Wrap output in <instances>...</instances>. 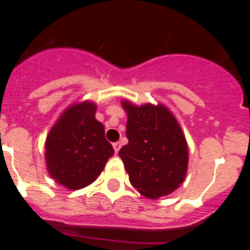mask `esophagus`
<instances>
[{"mask_svg": "<svg viewBox=\"0 0 250 250\" xmlns=\"http://www.w3.org/2000/svg\"><path fill=\"white\" fill-rule=\"evenodd\" d=\"M112 146H114L115 152H116V154H118L119 150H120V147H121V144H120V143H114V144H112Z\"/></svg>", "mask_w": 250, "mask_h": 250, "instance_id": "1", "label": "esophagus"}]
</instances>
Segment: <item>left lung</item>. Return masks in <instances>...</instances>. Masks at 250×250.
Wrapping results in <instances>:
<instances>
[{
  "label": "left lung",
  "mask_w": 250,
  "mask_h": 250,
  "mask_svg": "<svg viewBox=\"0 0 250 250\" xmlns=\"http://www.w3.org/2000/svg\"><path fill=\"white\" fill-rule=\"evenodd\" d=\"M127 143L119 156L136 190L158 199L178 189L187 175L188 144L182 127L164 105L136 106L124 100Z\"/></svg>",
  "instance_id": "obj_1"
}]
</instances>
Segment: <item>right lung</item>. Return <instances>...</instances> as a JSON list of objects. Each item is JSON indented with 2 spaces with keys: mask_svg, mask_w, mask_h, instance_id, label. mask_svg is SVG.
I'll use <instances>...</instances> for the list:
<instances>
[{
  "mask_svg": "<svg viewBox=\"0 0 250 250\" xmlns=\"http://www.w3.org/2000/svg\"><path fill=\"white\" fill-rule=\"evenodd\" d=\"M91 101L74 104L63 111L48 132L45 158L55 182L79 190L96 180L106 161L114 155L105 139L104 125L95 119Z\"/></svg>",
  "mask_w": 250,
  "mask_h": 250,
  "instance_id": "obj_1",
  "label": "right lung"
}]
</instances>
